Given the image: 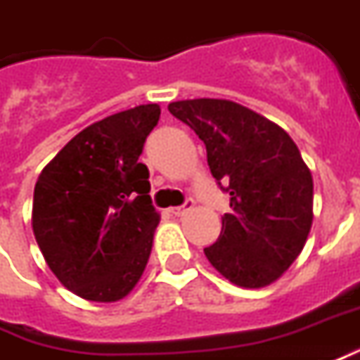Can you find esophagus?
<instances>
[{"label": "esophagus", "mask_w": 360, "mask_h": 360, "mask_svg": "<svg viewBox=\"0 0 360 360\" xmlns=\"http://www.w3.org/2000/svg\"><path fill=\"white\" fill-rule=\"evenodd\" d=\"M193 206H195V202H193L191 198H187L181 206H173V208H169V212H172L173 216H183L187 214L188 210H193Z\"/></svg>", "instance_id": "34e87169"}]
</instances>
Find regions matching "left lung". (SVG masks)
I'll return each instance as SVG.
<instances>
[{"instance_id":"obj_1","label":"left lung","mask_w":360,"mask_h":360,"mask_svg":"<svg viewBox=\"0 0 360 360\" xmlns=\"http://www.w3.org/2000/svg\"><path fill=\"white\" fill-rule=\"evenodd\" d=\"M167 109L205 142L210 173L230 195L232 212L206 259L233 285H271L302 251L314 218V181L298 146L233 101L187 99Z\"/></svg>"}]
</instances>
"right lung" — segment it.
Instances as JSON below:
<instances>
[{"label": "right lung", "mask_w": 360, "mask_h": 360, "mask_svg": "<svg viewBox=\"0 0 360 360\" xmlns=\"http://www.w3.org/2000/svg\"><path fill=\"white\" fill-rule=\"evenodd\" d=\"M160 112L152 103L93 122L34 185L37 243L58 281L85 300L124 298L150 259L160 214L138 158Z\"/></svg>", "instance_id": "1"}]
</instances>
